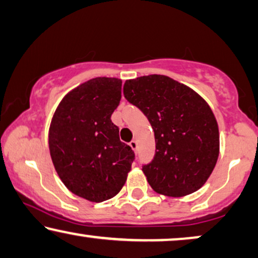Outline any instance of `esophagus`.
Segmentation results:
<instances>
[{
	"label": "esophagus",
	"mask_w": 258,
	"mask_h": 258,
	"mask_svg": "<svg viewBox=\"0 0 258 258\" xmlns=\"http://www.w3.org/2000/svg\"><path fill=\"white\" fill-rule=\"evenodd\" d=\"M130 146H131V149L133 151H137V147H138V143H137V140H132V142L130 143Z\"/></svg>",
	"instance_id": "1"
}]
</instances>
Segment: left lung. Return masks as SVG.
Returning a JSON list of instances; mask_svg holds the SVG:
<instances>
[{"label": "left lung", "instance_id": "8db88e82", "mask_svg": "<svg viewBox=\"0 0 258 258\" xmlns=\"http://www.w3.org/2000/svg\"><path fill=\"white\" fill-rule=\"evenodd\" d=\"M123 95L147 116L156 154L143 172L157 194L184 197L210 177L219 154L218 123L194 89L166 75L126 80Z\"/></svg>", "mask_w": 258, "mask_h": 258}]
</instances>
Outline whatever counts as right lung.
<instances>
[{
	"label": "right lung",
	"instance_id": "1",
	"mask_svg": "<svg viewBox=\"0 0 258 258\" xmlns=\"http://www.w3.org/2000/svg\"><path fill=\"white\" fill-rule=\"evenodd\" d=\"M121 84L116 78H94L72 89L49 126V152L60 179L74 195L94 203L119 194L135 160L111 120Z\"/></svg>",
	"mask_w": 258,
	"mask_h": 258
}]
</instances>
